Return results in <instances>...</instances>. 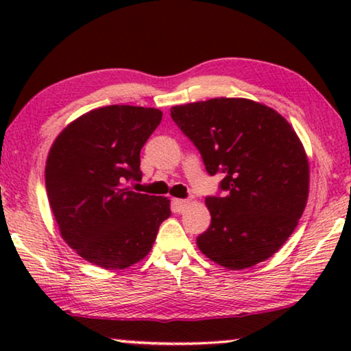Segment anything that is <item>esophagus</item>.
<instances>
[{"label": "esophagus", "instance_id": "1", "mask_svg": "<svg viewBox=\"0 0 351 351\" xmlns=\"http://www.w3.org/2000/svg\"><path fill=\"white\" fill-rule=\"evenodd\" d=\"M189 206H190L189 199H180V198L172 199V209H174V213H179V214L185 213Z\"/></svg>", "mask_w": 351, "mask_h": 351}]
</instances>
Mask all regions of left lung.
Listing matches in <instances>:
<instances>
[{"instance_id":"1","label":"left lung","mask_w":351,"mask_h":351,"mask_svg":"<svg viewBox=\"0 0 351 351\" xmlns=\"http://www.w3.org/2000/svg\"><path fill=\"white\" fill-rule=\"evenodd\" d=\"M171 117L227 196H208L199 251L228 270L267 261L294 232L308 199L310 166L299 136L267 105L217 97L176 105Z\"/></svg>"}]
</instances>
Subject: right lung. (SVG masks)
Masks as SVG:
<instances>
[{"mask_svg":"<svg viewBox=\"0 0 351 351\" xmlns=\"http://www.w3.org/2000/svg\"><path fill=\"white\" fill-rule=\"evenodd\" d=\"M158 108L108 105L81 114L52 143L47 199L64 241L93 265L124 270L145 258L171 215L165 196L136 193L141 150L161 123Z\"/></svg>","mask_w":351,"mask_h":351,"instance_id":"add662e5","label":"right lung"}]
</instances>
